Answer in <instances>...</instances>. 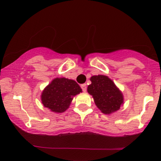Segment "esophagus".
Instances as JSON below:
<instances>
[{
	"label": "esophagus",
	"instance_id": "esophagus-1",
	"mask_svg": "<svg viewBox=\"0 0 161 161\" xmlns=\"http://www.w3.org/2000/svg\"><path fill=\"white\" fill-rule=\"evenodd\" d=\"M81 88H82L83 92H86V90H87V86H86V84H82V85H81Z\"/></svg>",
	"mask_w": 161,
	"mask_h": 161
}]
</instances>
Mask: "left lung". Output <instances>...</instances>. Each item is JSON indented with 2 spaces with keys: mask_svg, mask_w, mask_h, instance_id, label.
Masks as SVG:
<instances>
[{
  "mask_svg": "<svg viewBox=\"0 0 161 161\" xmlns=\"http://www.w3.org/2000/svg\"><path fill=\"white\" fill-rule=\"evenodd\" d=\"M92 83L87 91L94 99L96 106L104 114H111L119 110L123 104V96L109 77L103 75L90 78Z\"/></svg>",
  "mask_w": 161,
  "mask_h": 161,
  "instance_id": "8db88e82",
  "label": "left lung"
}]
</instances>
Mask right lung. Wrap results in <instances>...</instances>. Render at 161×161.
Segmentation results:
<instances>
[{
  "label": "right lung",
  "mask_w": 161,
  "mask_h": 161,
  "mask_svg": "<svg viewBox=\"0 0 161 161\" xmlns=\"http://www.w3.org/2000/svg\"><path fill=\"white\" fill-rule=\"evenodd\" d=\"M82 89L75 81L66 78H55L42 91L41 99L45 107L54 113H63L70 106L75 95Z\"/></svg>",
  "instance_id": "obj_1"
}]
</instances>
